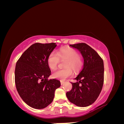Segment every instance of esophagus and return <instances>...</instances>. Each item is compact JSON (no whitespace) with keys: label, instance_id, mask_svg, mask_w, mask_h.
I'll return each mask as SVG.
<instances>
[{"label":"esophagus","instance_id":"obj_1","mask_svg":"<svg viewBox=\"0 0 124 124\" xmlns=\"http://www.w3.org/2000/svg\"><path fill=\"white\" fill-rule=\"evenodd\" d=\"M64 84V83L63 82V81H61V85H63Z\"/></svg>","mask_w":124,"mask_h":124}]
</instances>
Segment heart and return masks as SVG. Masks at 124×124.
<instances>
[{"label":"heart","instance_id":"b5f03b06","mask_svg":"<svg viewBox=\"0 0 124 124\" xmlns=\"http://www.w3.org/2000/svg\"><path fill=\"white\" fill-rule=\"evenodd\" d=\"M60 60H66L64 63L65 68L54 72L52 77L55 79L64 81L73 76V71L78 73L82 68L83 60L79 56L78 52L72 48H64L60 49L57 53H50L47 58L48 67L51 70H55Z\"/></svg>","mask_w":124,"mask_h":124}]
</instances>
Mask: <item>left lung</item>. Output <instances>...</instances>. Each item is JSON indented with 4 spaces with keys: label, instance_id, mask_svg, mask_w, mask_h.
I'll return each mask as SVG.
<instances>
[{
    "label": "left lung",
    "instance_id": "1",
    "mask_svg": "<svg viewBox=\"0 0 124 124\" xmlns=\"http://www.w3.org/2000/svg\"><path fill=\"white\" fill-rule=\"evenodd\" d=\"M78 50L84 58L82 70L75 79L76 83H71L72 89L67 92L66 96L70 101L80 107L92 104L97 100L103 85V61L97 52L85 43L70 45Z\"/></svg>",
    "mask_w": 124,
    "mask_h": 124
}]
</instances>
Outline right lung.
I'll return each instance as SVG.
<instances>
[{"instance_id":"obj_1","label":"right lung","mask_w":124,"mask_h":124,"mask_svg":"<svg viewBox=\"0 0 124 124\" xmlns=\"http://www.w3.org/2000/svg\"><path fill=\"white\" fill-rule=\"evenodd\" d=\"M56 43H35L27 49L16 63L15 80L16 89L22 100L34 109H43L53 101L54 91L61 83L48 80L51 70L47 58Z\"/></svg>"}]
</instances>
